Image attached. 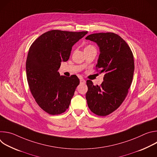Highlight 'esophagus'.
Returning <instances> with one entry per match:
<instances>
[{
	"instance_id": "1",
	"label": "esophagus",
	"mask_w": 157,
	"mask_h": 157,
	"mask_svg": "<svg viewBox=\"0 0 157 157\" xmlns=\"http://www.w3.org/2000/svg\"><path fill=\"white\" fill-rule=\"evenodd\" d=\"M80 83L81 84H85L86 83V81L83 78H81L80 79Z\"/></svg>"
}]
</instances>
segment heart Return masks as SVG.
Returning <instances> with one entry per match:
<instances>
[{"label":"heart","mask_w":157,"mask_h":157,"mask_svg":"<svg viewBox=\"0 0 157 157\" xmlns=\"http://www.w3.org/2000/svg\"><path fill=\"white\" fill-rule=\"evenodd\" d=\"M92 48H95V47H94V46L91 45V44H88V45H87V46L85 47L84 50H87V49H92Z\"/></svg>","instance_id":"obj_1"}]
</instances>
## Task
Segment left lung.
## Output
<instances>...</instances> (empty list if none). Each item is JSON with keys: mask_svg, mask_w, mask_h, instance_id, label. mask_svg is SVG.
<instances>
[{"mask_svg": "<svg viewBox=\"0 0 157 157\" xmlns=\"http://www.w3.org/2000/svg\"><path fill=\"white\" fill-rule=\"evenodd\" d=\"M86 39L99 47L96 68L104 73L100 86H94L92 81L87 80L86 99L91 112L105 116L118 109L127 97L134 72L133 55L125 40L114 33H93Z\"/></svg>", "mask_w": 157, "mask_h": 157, "instance_id": "1", "label": "left lung"}]
</instances>
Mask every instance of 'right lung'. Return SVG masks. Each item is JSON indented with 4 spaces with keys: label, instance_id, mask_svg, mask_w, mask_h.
Instances as JSON below:
<instances>
[{
    "label": "right lung",
    "instance_id": "obj_1",
    "mask_svg": "<svg viewBox=\"0 0 157 157\" xmlns=\"http://www.w3.org/2000/svg\"><path fill=\"white\" fill-rule=\"evenodd\" d=\"M87 33L52 30L29 48L26 73L30 90L39 107L50 115L61 114L69 107L79 79L75 75L60 76L58 70L70 58L72 47Z\"/></svg>",
    "mask_w": 157,
    "mask_h": 157
}]
</instances>
